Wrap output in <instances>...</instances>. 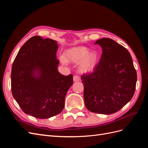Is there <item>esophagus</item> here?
Here are the masks:
<instances>
[{"instance_id":"obj_1","label":"esophagus","mask_w":148,"mask_h":148,"mask_svg":"<svg viewBox=\"0 0 148 148\" xmlns=\"http://www.w3.org/2000/svg\"><path fill=\"white\" fill-rule=\"evenodd\" d=\"M79 80H80V78H79V76H78V75H75L74 76V77H73V81L74 82H79Z\"/></svg>"}]
</instances>
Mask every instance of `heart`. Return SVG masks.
Returning <instances> with one entry per match:
<instances>
[{
	"label": "heart",
	"mask_w": 148,
	"mask_h": 148,
	"mask_svg": "<svg viewBox=\"0 0 148 148\" xmlns=\"http://www.w3.org/2000/svg\"><path fill=\"white\" fill-rule=\"evenodd\" d=\"M88 51V49L83 46L69 48L64 51V56H61L59 59L63 65H66L68 62L73 64L79 62L80 71L88 72L94 69L97 62L96 53Z\"/></svg>",
	"instance_id": "obj_1"
}]
</instances>
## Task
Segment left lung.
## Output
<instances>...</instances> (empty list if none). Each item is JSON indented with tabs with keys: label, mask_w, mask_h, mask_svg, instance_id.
<instances>
[{
	"label": "left lung",
	"mask_w": 148,
	"mask_h": 148,
	"mask_svg": "<svg viewBox=\"0 0 148 148\" xmlns=\"http://www.w3.org/2000/svg\"><path fill=\"white\" fill-rule=\"evenodd\" d=\"M95 44L102 53L92 72L82 75L85 106L92 112L114 114L133 97L136 71L130 53L113 39L102 38Z\"/></svg>",
	"instance_id": "1"
}]
</instances>
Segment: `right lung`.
Wrapping results in <instances>:
<instances>
[{
    "mask_svg": "<svg viewBox=\"0 0 148 148\" xmlns=\"http://www.w3.org/2000/svg\"><path fill=\"white\" fill-rule=\"evenodd\" d=\"M56 41L34 36L21 47L13 61L11 89L13 97L24 112L38 119L60 114L65 97L73 84V75L57 70Z\"/></svg>",
    "mask_w": 148,
    "mask_h": 148,
    "instance_id": "right-lung-1",
    "label": "right lung"
}]
</instances>
